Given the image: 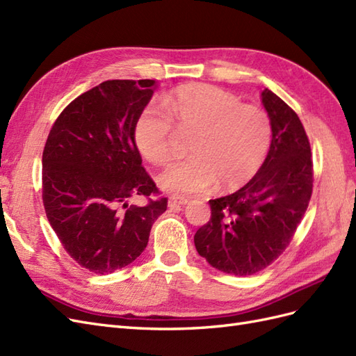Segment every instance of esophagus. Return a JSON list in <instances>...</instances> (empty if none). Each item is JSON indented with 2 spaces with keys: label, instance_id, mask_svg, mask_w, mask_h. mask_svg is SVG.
Here are the masks:
<instances>
[{
  "label": "esophagus",
  "instance_id": "esophagus-1",
  "mask_svg": "<svg viewBox=\"0 0 356 356\" xmlns=\"http://www.w3.org/2000/svg\"><path fill=\"white\" fill-rule=\"evenodd\" d=\"M187 204H188V199H186V197H178V196L170 197L169 202H168L169 208H172V209H175V208H178V207H184V205H187Z\"/></svg>",
  "mask_w": 356,
  "mask_h": 356
}]
</instances>
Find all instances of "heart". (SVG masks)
<instances>
[{"mask_svg":"<svg viewBox=\"0 0 356 356\" xmlns=\"http://www.w3.org/2000/svg\"><path fill=\"white\" fill-rule=\"evenodd\" d=\"M165 104L149 102L140 111L133 138L140 154L159 165L170 154L174 122L179 133L193 134L191 157L169 163L157 177L166 193L191 196L214 186L236 190L262 168L273 142V124L262 109L207 83L182 85Z\"/></svg>","mask_w":356,"mask_h":356,"instance_id":"b5f03b06","label":"heart"}]
</instances>
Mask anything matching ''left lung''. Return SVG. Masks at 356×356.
<instances>
[{
  "mask_svg": "<svg viewBox=\"0 0 356 356\" xmlns=\"http://www.w3.org/2000/svg\"><path fill=\"white\" fill-rule=\"evenodd\" d=\"M273 142L257 174L235 193L211 199V220L195 235L216 270L252 275L280 256L304 217L313 190L310 142L298 115L271 90L261 94Z\"/></svg>",
  "mask_w": 356,
  "mask_h": 356,
  "instance_id": "1",
  "label": "left lung"
}]
</instances>
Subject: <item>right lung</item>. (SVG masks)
Masks as SVG:
<instances>
[{"label": "right lung", "instance_id": "add662e5", "mask_svg": "<svg viewBox=\"0 0 356 356\" xmlns=\"http://www.w3.org/2000/svg\"><path fill=\"white\" fill-rule=\"evenodd\" d=\"M156 81H106L81 94L55 121L43 151V205L65 252L95 274L130 265L148 244L168 199L142 166L133 129Z\"/></svg>", "mask_w": 356, "mask_h": 356}]
</instances>
